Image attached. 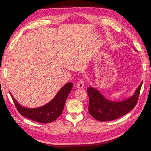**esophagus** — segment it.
<instances>
[{
    "mask_svg": "<svg viewBox=\"0 0 151 151\" xmlns=\"http://www.w3.org/2000/svg\"><path fill=\"white\" fill-rule=\"evenodd\" d=\"M84 81L83 79L80 80L78 82V83H77V87L78 88H79V89L83 88V87H84Z\"/></svg>",
    "mask_w": 151,
    "mask_h": 151,
    "instance_id": "1",
    "label": "esophagus"
}]
</instances>
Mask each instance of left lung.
<instances>
[{"instance_id": "1", "label": "left lung", "mask_w": 151, "mask_h": 151, "mask_svg": "<svg viewBox=\"0 0 151 151\" xmlns=\"http://www.w3.org/2000/svg\"><path fill=\"white\" fill-rule=\"evenodd\" d=\"M142 83L143 81L130 98L116 102L109 101L105 98L98 89L89 87L87 89L89 99V114L100 122L114 120L125 115L130 111L137 103Z\"/></svg>"}]
</instances>
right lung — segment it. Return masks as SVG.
I'll use <instances>...</instances> for the list:
<instances>
[{
    "label": "right lung",
    "instance_id": "right-lung-1",
    "mask_svg": "<svg viewBox=\"0 0 151 151\" xmlns=\"http://www.w3.org/2000/svg\"><path fill=\"white\" fill-rule=\"evenodd\" d=\"M72 83H68L59 90L51 101L44 106L29 108L21 106L13 97H11L19 113L30 120L42 123H48L55 120L60 116L64 108L66 99L72 89Z\"/></svg>",
    "mask_w": 151,
    "mask_h": 151
}]
</instances>
